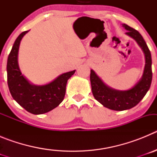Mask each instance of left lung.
Instances as JSON below:
<instances>
[{"label": "left lung", "instance_id": "1", "mask_svg": "<svg viewBox=\"0 0 157 157\" xmlns=\"http://www.w3.org/2000/svg\"><path fill=\"white\" fill-rule=\"evenodd\" d=\"M127 30L126 34L133 37L144 52L145 65L143 75L133 88L128 90H116L106 86L93 70L90 71V82L94 98L101 105L115 111H123L136 106L145 97L152 82V57L145 40L138 30L123 24Z\"/></svg>", "mask_w": 157, "mask_h": 157}]
</instances>
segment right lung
I'll list each match as a JSON object with an SVG mask.
<instances>
[{"label":"right lung","instance_id":"right-lung-1","mask_svg":"<svg viewBox=\"0 0 157 157\" xmlns=\"http://www.w3.org/2000/svg\"><path fill=\"white\" fill-rule=\"evenodd\" d=\"M28 30L19 34L15 41L7 62L8 86L15 101L32 114H44L52 110L63 101L67 80L75 70L63 73L51 82L35 86L29 82L22 75L18 64V52L23 36Z\"/></svg>","mask_w":157,"mask_h":157}]
</instances>
